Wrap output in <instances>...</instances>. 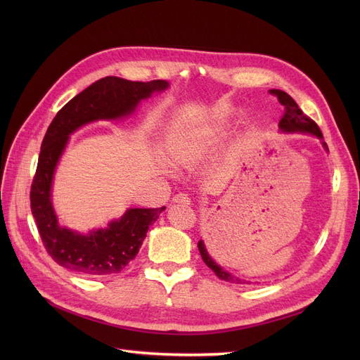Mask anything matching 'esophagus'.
<instances>
[{"label":"esophagus","instance_id":"obj_1","mask_svg":"<svg viewBox=\"0 0 360 360\" xmlns=\"http://www.w3.org/2000/svg\"><path fill=\"white\" fill-rule=\"evenodd\" d=\"M174 202H184V204H191V198L188 193H177L176 197L172 198Z\"/></svg>","mask_w":360,"mask_h":360}]
</instances>
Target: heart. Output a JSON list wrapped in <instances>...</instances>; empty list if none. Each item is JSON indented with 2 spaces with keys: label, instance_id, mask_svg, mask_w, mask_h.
<instances>
[{
  "label": "heart",
  "instance_id": "b5f03b06",
  "mask_svg": "<svg viewBox=\"0 0 360 360\" xmlns=\"http://www.w3.org/2000/svg\"><path fill=\"white\" fill-rule=\"evenodd\" d=\"M219 135L221 127L217 124L197 130V132L184 136V139L180 141L179 146L174 148V158L181 165H192L210 150Z\"/></svg>",
  "mask_w": 360,
  "mask_h": 360
}]
</instances>
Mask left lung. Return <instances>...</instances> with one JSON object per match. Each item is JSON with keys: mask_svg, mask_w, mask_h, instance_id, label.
<instances>
[{"mask_svg": "<svg viewBox=\"0 0 360 360\" xmlns=\"http://www.w3.org/2000/svg\"><path fill=\"white\" fill-rule=\"evenodd\" d=\"M270 93L275 94L278 97L279 103L284 106V111L285 112H284V115H282L281 122H279V129L282 130V132L304 134V135L317 136L319 139H321V144H323L324 150L329 151L328 146H326V143L323 141V134H321L320 127L315 124L309 117H307V115L302 112L299 105L294 102V99H292L290 94H287L285 91H282V90H270ZM198 249H200V254H201L202 261L214 271V275L217 278L225 281V282H231V284H249V282L234 276L233 274H230V271L224 270L219 264H217L216 261L210 257L209 250H207V248L204 245V240L198 242Z\"/></svg>", "mask_w": 360, "mask_h": 360, "instance_id": "obj_1", "label": "left lung"}]
</instances>
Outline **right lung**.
<instances>
[{
	"mask_svg": "<svg viewBox=\"0 0 360 360\" xmlns=\"http://www.w3.org/2000/svg\"><path fill=\"white\" fill-rule=\"evenodd\" d=\"M168 86L169 84L162 79L138 82L106 76L75 96L53 117L41 143L30 201L43 245L52 259L64 269L86 276L120 274L136 257L148 226L165 210V207L127 209L120 219L89 234L61 226L51 192L53 172L70 135L97 120H120L134 114L141 101Z\"/></svg>",
	"mask_w": 360,
	"mask_h": 360,
	"instance_id": "1",
	"label": "right lung"
}]
</instances>
